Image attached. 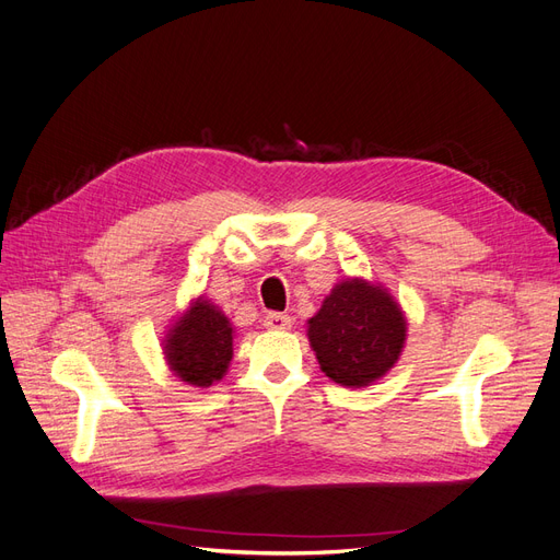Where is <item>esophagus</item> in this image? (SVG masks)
I'll return each mask as SVG.
<instances>
[{
  "label": "esophagus",
  "instance_id": "1",
  "mask_svg": "<svg viewBox=\"0 0 560 560\" xmlns=\"http://www.w3.org/2000/svg\"><path fill=\"white\" fill-rule=\"evenodd\" d=\"M264 327L270 331H284V329H292V317L290 315H282V313H268L264 317Z\"/></svg>",
  "mask_w": 560,
  "mask_h": 560
}]
</instances>
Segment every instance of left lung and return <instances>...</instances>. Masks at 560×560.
<instances>
[{
    "mask_svg": "<svg viewBox=\"0 0 560 560\" xmlns=\"http://www.w3.org/2000/svg\"><path fill=\"white\" fill-rule=\"evenodd\" d=\"M406 315L383 284L346 278L308 319V341L319 369L343 387H366L399 362Z\"/></svg>",
    "mask_w": 560,
    "mask_h": 560,
    "instance_id": "left-lung-1",
    "label": "left lung"
}]
</instances>
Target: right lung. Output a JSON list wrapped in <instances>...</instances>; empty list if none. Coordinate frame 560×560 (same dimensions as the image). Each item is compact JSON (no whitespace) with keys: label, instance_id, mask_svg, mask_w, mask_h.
Wrapping results in <instances>:
<instances>
[{"label":"right lung","instance_id":"obj_1","mask_svg":"<svg viewBox=\"0 0 560 560\" xmlns=\"http://www.w3.org/2000/svg\"><path fill=\"white\" fill-rule=\"evenodd\" d=\"M233 325L206 296L191 299L163 338L165 364L191 387H210L222 381L233 360Z\"/></svg>","mask_w":560,"mask_h":560}]
</instances>
